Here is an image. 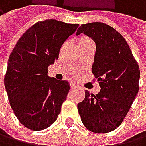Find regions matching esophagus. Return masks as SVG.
<instances>
[{"label": "esophagus", "mask_w": 146, "mask_h": 146, "mask_svg": "<svg viewBox=\"0 0 146 146\" xmlns=\"http://www.w3.org/2000/svg\"><path fill=\"white\" fill-rule=\"evenodd\" d=\"M76 87V85H75V83H74V82H72L71 83V88H75Z\"/></svg>", "instance_id": "1"}]
</instances>
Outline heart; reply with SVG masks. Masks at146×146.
<instances>
[{"label":"heart","instance_id":"1","mask_svg":"<svg viewBox=\"0 0 146 146\" xmlns=\"http://www.w3.org/2000/svg\"><path fill=\"white\" fill-rule=\"evenodd\" d=\"M82 39H88V38H86V37H83V38H82Z\"/></svg>","mask_w":146,"mask_h":146}]
</instances>
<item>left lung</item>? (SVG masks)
<instances>
[{
	"mask_svg": "<svg viewBox=\"0 0 146 146\" xmlns=\"http://www.w3.org/2000/svg\"><path fill=\"white\" fill-rule=\"evenodd\" d=\"M83 33L96 44L92 72L98 80V94L85 91L78 103L82 122L93 133H109L121 125L139 91V65L122 35L102 22L82 24Z\"/></svg>",
	"mask_w": 146,
	"mask_h": 146,
	"instance_id": "8db88e82",
	"label": "left lung"
}]
</instances>
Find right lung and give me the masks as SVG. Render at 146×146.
Masks as SVG:
<instances>
[{"label": "right lung", "mask_w": 146, "mask_h": 146, "mask_svg": "<svg viewBox=\"0 0 146 146\" xmlns=\"http://www.w3.org/2000/svg\"><path fill=\"white\" fill-rule=\"evenodd\" d=\"M78 26L56 19L38 21L20 36L11 53L4 77L9 102L19 121L30 130L47 128L60 114L70 84L49 77L47 68Z\"/></svg>", "instance_id": "1"}]
</instances>
